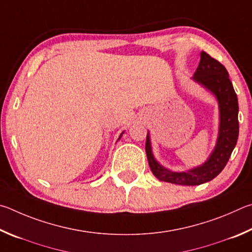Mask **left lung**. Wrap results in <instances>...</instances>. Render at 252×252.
Wrapping results in <instances>:
<instances>
[{"label":"left lung","mask_w":252,"mask_h":252,"mask_svg":"<svg viewBox=\"0 0 252 252\" xmlns=\"http://www.w3.org/2000/svg\"><path fill=\"white\" fill-rule=\"evenodd\" d=\"M192 79L209 90L218 99L219 133L217 144L208 160L201 166L187 171H171L158 162L152 152L149 134L146 137V155L153 174L160 182L184 186H197L208 183L221 173L235 148L239 135L238 98L224 66L206 52L200 53L199 65Z\"/></svg>","instance_id":"left-lung-1"}]
</instances>
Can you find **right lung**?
I'll return each mask as SVG.
<instances>
[{"label": "right lung", "mask_w": 252, "mask_h": 252, "mask_svg": "<svg viewBox=\"0 0 252 252\" xmlns=\"http://www.w3.org/2000/svg\"><path fill=\"white\" fill-rule=\"evenodd\" d=\"M121 137H122V135H121V136H119V138H121ZM119 138H118V139H119Z\"/></svg>", "instance_id": "1"}]
</instances>
